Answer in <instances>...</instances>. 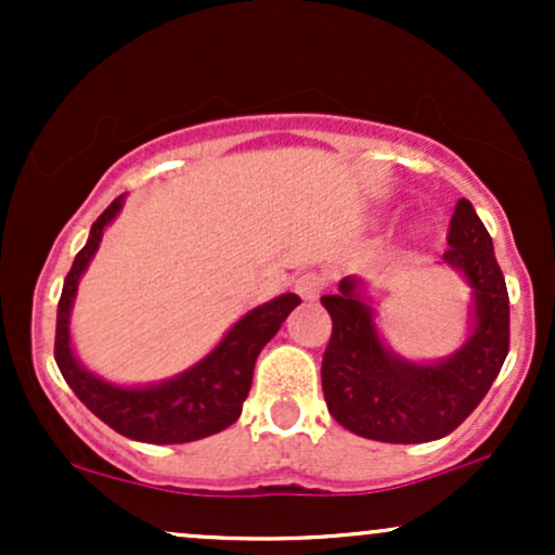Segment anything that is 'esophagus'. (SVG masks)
Returning <instances> with one entry per match:
<instances>
[{
    "label": "esophagus",
    "mask_w": 555,
    "mask_h": 555,
    "mask_svg": "<svg viewBox=\"0 0 555 555\" xmlns=\"http://www.w3.org/2000/svg\"><path fill=\"white\" fill-rule=\"evenodd\" d=\"M326 276H323V273H315V271H308V273H302V276L297 279L295 282V292L302 299H318L321 297V292L326 289Z\"/></svg>",
    "instance_id": "34e87169"
}]
</instances>
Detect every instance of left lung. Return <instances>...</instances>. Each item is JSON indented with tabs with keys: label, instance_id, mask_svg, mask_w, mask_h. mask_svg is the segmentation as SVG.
<instances>
[{
	"label": "left lung",
	"instance_id": "left-lung-1",
	"mask_svg": "<svg viewBox=\"0 0 555 555\" xmlns=\"http://www.w3.org/2000/svg\"><path fill=\"white\" fill-rule=\"evenodd\" d=\"M443 258L475 289V334L454 358L412 365L393 358L375 334L373 315L344 279L339 295H323L331 339L323 352V397L336 423L384 443H425L449 436L475 412L508 354V292L493 242L473 203H456Z\"/></svg>",
	"mask_w": 555,
	"mask_h": 555
}]
</instances>
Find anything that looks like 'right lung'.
<instances>
[{
  "mask_svg": "<svg viewBox=\"0 0 555 555\" xmlns=\"http://www.w3.org/2000/svg\"><path fill=\"white\" fill-rule=\"evenodd\" d=\"M119 208H122V197L112 201L109 208L93 221L91 237L75 256L73 269L65 276L60 305H56V365L75 397L119 436L143 443H188L214 436V433L237 423L242 401L250 393L260 349L282 328L284 318L299 305V297L282 295L273 302L260 305L229 331L224 341L206 360L197 362L195 367H190L188 373L169 384L151 388H119L104 384L101 378L82 371L78 360L73 358L67 323L80 273L86 271L88 260L93 258L101 234H104V227L117 216Z\"/></svg>",
  "mask_w": 555,
  "mask_h": 555,
  "instance_id": "obj_1",
  "label": "right lung"
}]
</instances>
